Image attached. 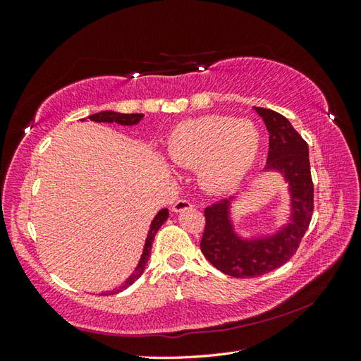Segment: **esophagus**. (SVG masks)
Returning a JSON list of instances; mask_svg holds the SVG:
<instances>
[{
	"mask_svg": "<svg viewBox=\"0 0 361 361\" xmlns=\"http://www.w3.org/2000/svg\"><path fill=\"white\" fill-rule=\"evenodd\" d=\"M192 208V203H190L189 200H176L172 206V211L173 212H181V211H186V209H190Z\"/></svg>",
	"mask_w": 361,
	"mask_h": 361,
	"instance_id": "esophagus-1",
	"label": "esophagus"
}]
</instances>
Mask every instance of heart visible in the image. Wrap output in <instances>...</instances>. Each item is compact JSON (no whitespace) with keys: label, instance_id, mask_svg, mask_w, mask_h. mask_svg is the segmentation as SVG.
<instances>
[{"label":"heart","instance_id":"b5f03b06","mask_svg":"<svg viewBox=\"0 0 361 361\" xmlns=\"http://www.w3.org/2000/svg\"><path fill=\"white\" fill-rule=\"evenodd\" d=\"M259 147L260 132L251 121L203 116L180 122L167 136L166 153L176 166L197 167L203 188L221 192L239 185Z\"/></svg>","mask_w":361,"mask_h":361}]
</instances>
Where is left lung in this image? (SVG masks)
Returning <instances> with one entry per match:
<instances>
[{
  "instance_id": "8db88e82",
  "label": "left lung",
  "mask_w": 361,
  "mask_h": 361,
  "mask_svg": "<svg viewBox=\"0 0 361 361\" xmlns=\"http://www.w3.org/2000/svg\"><path fill=\"white\" fill-rule=\"evenodd\" d=\"M270 133L265 171H278L288 181L290 224L278 233L243 239L234 231L229 206L234 197L204 209L200 248L209 262L233 278H256L283 265L295 255L313 214V183L309 145L282 114L255 106Z\"/></svg>"
}]
</instances>
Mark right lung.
<instances>
[{"label":"right lung","instance_id":"add662e5","mask_svg":"<svg viewBox=\"0 0 361 361\" xmlns=\"http://www.w3.org/2000/svg\"><path fill=\"white\" fill-rule=\"evenodd\" d=\"M88 118L91 121H94V122H116V124H121V126H136L137 122H140L144 118V114H141V113L124 114V113H116V111H101V113L91 114V116H88ZM167 217H169V211L164 208V209H161L155 216V219L152 220V225H150V229H149L147 239H145V243H144V250H142L141 259H140V262H137L133 274L130 276L128 279H126V282L122 283L121 287L114 288L111 291H105V293H101V295H114V293H118V291L127 288L128 286H132V283L144 273L145 265H147V260L150 257V250H152L153 239H155L157 231L161 228V225H163L164 221L167 220Z\"/></svg>","mask_w":361,"mask_h":361}]
</instances>
